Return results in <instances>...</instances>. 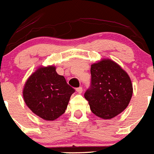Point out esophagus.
Instances as JSON below:
<instances>
[{
    "instance_id": "1",
    "label": "esophagus",
    "mask_w": 154,
    "mask_h": 154,
    "mask_svg": "<svg viewBox=\"0 0 154 154\" xmlns=\"http://www.w3.org/2000/svg\"><path fill=\"white\" fill-rule=\"evenodd\" d=\"M76 91L78 92L79 94H81L82 92L83 91L82 88V87H79V88H76Z\"/></svg>"
}]
</instances>
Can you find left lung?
I'll return each instance as SVG.
<instances>
[{
    "label": "left lung",
    "instance_id": "8db88e82",
    "mask_svg": "<svg viewBox=\"0 0 154 154\" xmlns=\"http://www.w3.org/2000/svg\"><path fill=\"white\" fill-rule=\"evenodd\" d=\"M90 88L85 93L91 110L100 118L109 119L128 106L133 93L128 75L109 59L94 63L91 67Z\"/></svg>",
    "mask_w": 154,
    "mask_h": 154
}]
</instances>
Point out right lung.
I'll return each mask as SVG.
<instances>
[{"instance_id":"right-lung-1","label":"right lung","mask_w":154,"mask_h":154,"mask_svg":"<svg viewBox=\"0 0 154 154\" xmlns=\"http://www.w3.org/2000/svg\"><path fill=\"white\" fill-rule=\"evenodd\" d=\"M75 89L57 73L56 67H40L25 84L23 98L28 107L42 119L53 121L65 112Z\"/></svg>"}]
</instances>
